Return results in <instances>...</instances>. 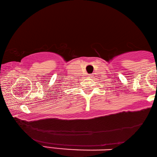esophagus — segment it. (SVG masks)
<instances>
[{"instance_id": "esophagus-1", "label": "esophagus", "mask_w": 157, "mask_h": 157, "mask_svg": "<svg viewBox=\"0 0 157 157\" xmlns=\"http://www.w3.org/2000/svg\"><path fill=\"white\" fill-rule=\"evenodd\" d=\"M92 76V75L91 74H89V77H91Z\"/></svg>"}]
</instances>
